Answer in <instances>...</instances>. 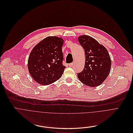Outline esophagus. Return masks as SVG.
I'll use <instances>...</instances> for the list:
<instances>
[{
	"label": "esophagus",
	"instance_id": "34e87169",
	"mask_svg": "<svg viewBox=\"0 0 133 133\" xmlns=\"http://www.w3.org/2000/svg\"><path fill=\"white\" fill-rule=\"evenodd\" d=\"M69 65L70 66H71V67H72V66H73L74 65V63H70V64H69Z\"/></svg>",
	"mask_w": 133,
	"mask_h": 133
}]
</instances>
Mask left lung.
<instances>
[{
    "label": "left lung",
    "instance_id": "1",
    "mask_svg": "<svg viewBox=\"0 0 133 133\" xmlns=\"http://www.w3.org/2000/svg\"><path fill=\"white\" fill-rule=\"evenodd\" d=\"M78 40L84 49L85 62L83 71L77 73L79 80L91 87L101 85L110 74L111 60L108 50L92 37L83 35Z\"/></svg>",
    "mask_w": 133,
    "mask_h": 133
}]
</instances>
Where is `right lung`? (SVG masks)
Instances as JSON below:
<instances>
[{"instance_id":"obj_1","label":"right lung","mask_w":133,"mask_h":133,"mask_svg":"<svg viewBox=\"0 0 133 133\" xmlns=\"http://www.w3.org/2000/svg\"><path fill=\"white\" fill-rule=\"evenodd\" d=\"M63 42L61 38L49 36L41 41L31 51L28 61V70L39 84H52L63 73L65 68L62 64Z\"/></svg>"}]
</instances>
